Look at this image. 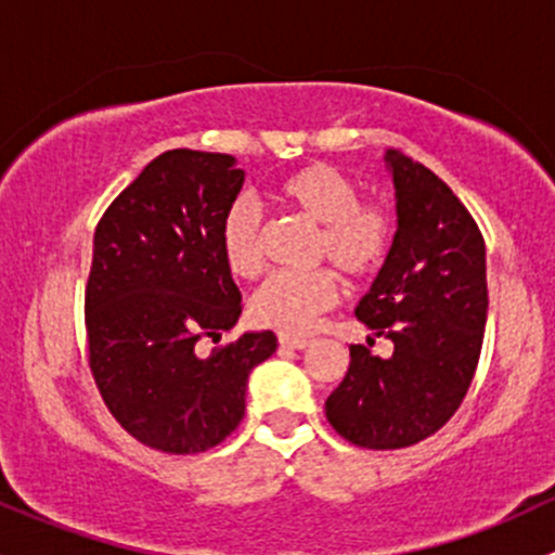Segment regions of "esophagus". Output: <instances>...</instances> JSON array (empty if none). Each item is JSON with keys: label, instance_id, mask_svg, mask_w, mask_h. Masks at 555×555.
Segmentation results:
<instances>
[{"label": "esophagus", "instance_id": "obj_1", "mask_svg": "<svg viewBox=\"0 0 555 555\" xmlns=\"http://www.w3.org/2000/svg\"><path fill=\"white\" fill-rule=\"evenodd\" d=\"M279 343H282L284 348H297V351H302V348L311 346V340H308V337H295V335H279Z\"/></svg>", "mask_w": 555, "mask_h": 555}]
</instances>
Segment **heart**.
Here are the masks:
<instances>
[{
  "instance_id": "1",
  "label": "heart",
  "mask_w": 555,
  "mask_h": 555,
  "mask_svg": "<svg viewBox=\"0 0 555 555\" xmlns=\"http://www.w3.org/2000/svg\"><path fill=\"white\" fill-rule=\"evenodd\" d=\"M353 180L326 162H311L273 185V199L308 223L319 225L313 258L326 260L346 279L372 276L388 260L393 212L380 202L356 199ZM220 253L233 276L255 279L262 271V220L249 204H231L220 223ZM340 282L330 268L273 273L255 289L249 313L260 326L302 335L324 311L335 308Z\"/></svg>"
}]
</instances>
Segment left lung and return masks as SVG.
I'll return each instance as SVG.
<instances>
[{"instance_id": "obj_1", "label": "left lung", "mask_w": 555, "mask_h": 555, "mask_svg": "<svg viewBox=\"0 0 555 555\" xmlns=\"http://www.w3.org/2000/svg\"><path fill=\"white\" fill-rule=\"evenodd\" d=\"M385 162L399 229L356 317L388 337L393 353L380 359L351 346L346 377L324 404L332 428L364 449L412 447L457 412L474 383L489 306L487 249L465 204L410 156L388 151Z\"/></svg>"}]
</instances>
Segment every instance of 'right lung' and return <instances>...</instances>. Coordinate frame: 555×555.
<instances>
[{
  "label": "right lung",
  "instance_id": "add662e5",
  "mask_svg": "<svg viewBox=\"0 0 555 555\" xmlns=\"http://www.w3.org/2000/svg\"><path fill=\"white\" fill-rule=\"evenodd\" d=\"M242 183L229 154L165 151L95 229L85 289L92 377L116 423L159 452L225 441L244 417L249 372L276 351L273 332L199 351L242 313L220 253V223Z\"/></svg>",
  "mask_w": 555,
  "mask_h": 555
}]
</instances>
